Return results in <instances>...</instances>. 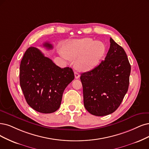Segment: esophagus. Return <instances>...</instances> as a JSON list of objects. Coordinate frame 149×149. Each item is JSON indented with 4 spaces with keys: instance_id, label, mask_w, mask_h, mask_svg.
<instances>
[{
    "instance_id": "esophagus-1",
    "label": "esophagus",
    "mask_w": 149,
    "mask_h": 149,
    "mask_svg": "<svg viewBox=\"0 0 149 149\" xmlns=\"http://www.w3.org/2000/svg\"><path fill=\"white\" fill-rule=\"evenodd\" d=\"M74 75H75V79H79L80 77V75L78 72H74Z\"/></svg>"
}]
</instances>
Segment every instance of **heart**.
I'll return each mask as SVG.
<instances>
[{"mask_svg": "<svg viewBox=\"0 0 149 149\" xmlns=\"http://www.w3.org/2000/svg\"><path fill=\"white\" fill-rule=\"evenodd\" d=\"M106 50V45L100 41L90 38L67 42L64 45L62 56L74 59L75 67L81 71H88L96 68Z\"/></svg>", "mask_w": 149, "mask_h": 149, "instance_id": "obj_1", "label": "heart"}]
</instances>
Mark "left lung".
I'll return each mask as SVG.
<instances>
[{"label":"left lung","instance_id":"obj_1","mask_svg":"<svg viewBox=\"0 0 149 149\" xmlns=\"http://www.w3.org/2000/svg\"><path fill=\"white\" fill-rule=\"evenodd\" d=\"M110 42L105 59L80 76L85 107L96 116H105L116 111L130 84L131 65L127 55L112 38Z\"/></svg>","mask_w":149,"mask_h":149}]
</instances>
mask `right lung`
Returning <instances> with one entry per match:
<instances>
[{
	"label": "right lung",
	"instance_id": "1",
	"mask_svg": "<svg viewBox=\"0 0 149 149\" xmlns=\"http://www.w3.org/2000/svg\"><path fill=\"white\" fill-rule=\"evenodd\" d=\"M43 46L48 49L53 48L48 42ZM74 79V74L70 68H59L36 47H29L22 58L20 86L27 103L38 112L56 111L65 88Z\"/></svg>",
	"mask_w": 149,
	"mask_h": 149
}]
</instances>
